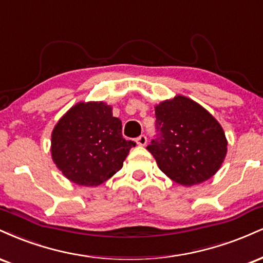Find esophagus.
Here are the masks:
<instances>
[{
    "mask_svg": "<svg viewBox=\"0 0 263 263\" xmlns=\"http://www.w3.org/2000/svg\"><path fill=\"white\" fill-rule=\"evenodd\" d=\"M137 144L139 145V146H145V145H146V143H147V139H146V137H145V135H140V137L139 138H137Z\"/></svg>",
    "mask_w": 263,
    "mask_h": 263,
    "instance_id": "1",
    "label": "esophagus"
}]
</instances>
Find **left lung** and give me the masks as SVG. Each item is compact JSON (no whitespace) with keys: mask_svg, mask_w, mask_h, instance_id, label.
<instances>
[{"mask_svg":"<svg viewBox=\"0 0 263 263\" xmlns=\"http://www.w3.org/2000/svg\"><path fill=\"white\" fill-rule=\"evenodd\" d=\"M157 137L146 147L167 177L191 187L213 177L228 153L220 123L191 98L177 95L155 106Z\"/></svg>","mask_w":263,"mask_h":263,"instance_id":"8db88e82","label":"left lung"}]
</instances>
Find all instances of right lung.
Returning <instances> with one entry per match:
<instances>
[{"mask_svg": "<svg viewBox=\"0 0 263 263\" xmlns=\"http://www.w3.org/2000/svg\"><path fill=\"white\" fill-rule=\"evenodd\" d=\"M106 102H79L51 133V159L67 180L96 187L123 167L135 143L122 135V122Z\"/></svg>", "mask_w": 263, "mask_h": 263, "instance_id": "add662e5", "label": "right lung"}]
</instances>
